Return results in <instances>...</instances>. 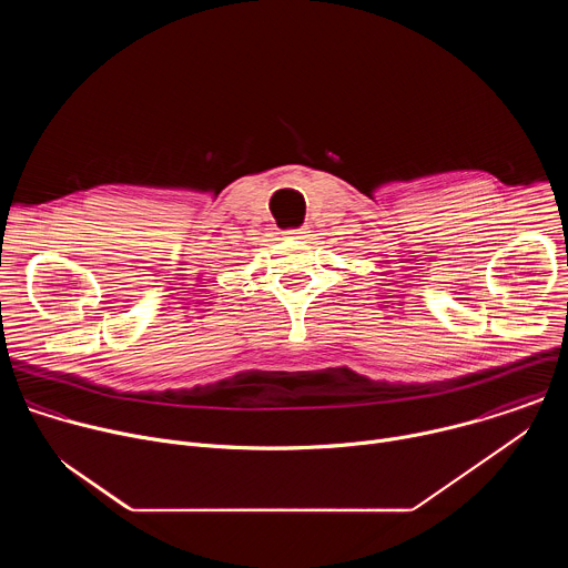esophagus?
<instances>
[{
	"label": "esophagus",
	"instance_id": "esophagus-1",
	"mask_svg": "<svg viewBox=\"0 0 568 568\" xmlns=\"http://www.w3.org/2000/svg\"><path fill=\"white\" fill-rule=\"evenodd\" d=\"M303 233H305L303 226H296V229H287V231H285L287 237H303Z\"/></svg>",
	"mask_w": 568,
	"mask_h": 568
}]
</instances>
